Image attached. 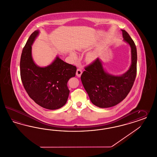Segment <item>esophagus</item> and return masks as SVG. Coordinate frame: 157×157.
Returning <instances> with one entry per match:
<instances>
[{
    "instance_id": "esophagus-1",
    "label": "esophagus",
    "mask_w": 157,
    "mask_h": 157,
    "mask_svg": "<svg viewBox=\"0 0 157 157\" xmlns=\"http://www.w3.org/2000/svg\"><path fill=\"white\" fill-rule=\"evenodd\" d=\"M82 73V70H81L80 68H78V69H77V71H76V75H77V77H80L81 76Z\"/></svg>"
}]
</instances>
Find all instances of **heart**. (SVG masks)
Returning <instances> with one entry per match:
<instances>
[{
  "label": "heart",
  "instance_id": "obj_1",
  "mask_svg": "<svg viewBox=\"0 0 157 157\" xmlns=\"http://www.w3.org/2000/svg\"><path fill=\"white\" fill-rule=\"evenodd\" d=\"M71 55H72V56H73L74 58H77V55H76V54L75 53H71ZM89 58H90V59H91V58L90 57Z\"/></svg>",
  "mask_w": 157,
  "mask_h": 157
}]
</instances>
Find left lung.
<instances>
[{"label": "left lung", "mask_w": 157, "mask_h": 157, "mask_svg": "<svg viewBox=\"0 0 157 157\" xmlns=\"http://www.w3.org/2000/svg\"><path fill=\"white\" fill-rule=\"evenodd\" d=\"M122 31L124 41L131 47L132 64L128 71L121 76L106 73L97 58L85 67L81 75L82 85L91 102L99 108H109L120 103L130 91L136 77V47L128 33Z\"/></svg>", "instance_id": "8db88e82"}]
</instances>
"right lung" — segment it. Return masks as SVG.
I'll return each instance as SVG.
<instances>
[{
	"label": "right lung",
	"instance_id": "add662e5",
	"mask_svg": "<svg viewBox=\"0 0 157 157\" xmlns=\"http://www.w3.org/2000/svg\"><path fill=\"white\" fill-rule=\"evenodd\" d=\"M39 31L29 36L20 59V76L24 87L36 104L48 109L55 110L64 106L69 95L67 81L76 76L77 67L57 57L52 63L40 67L34 63L31 45Z\"/></svg>",
	"mask_w": 157,
	"mask_h": 157
}]
</instances>
